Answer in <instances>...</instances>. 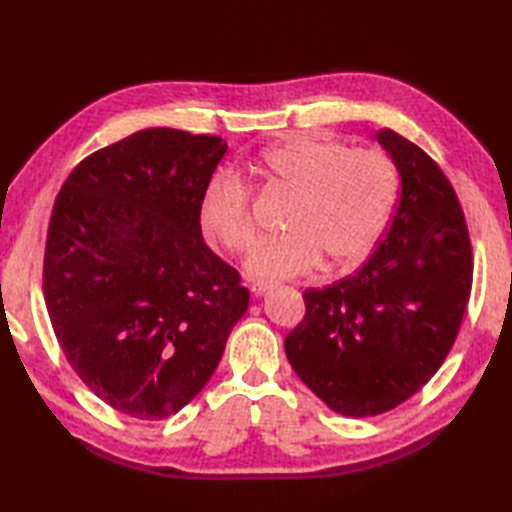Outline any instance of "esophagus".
I'll return each mask as SVG.
<instances>
[{"label":"esophagus","mask_w":512,"mask_h":512,"mask_svg":"<svg viewBox=\"0 0 512 512\" xmlns=\"http://www.w3.org/2000/svg\"><path fill=\"white\" fill-rule=\"evenodd\" d=\"M270 288H273V286H270V284H268V281H255V284H253V286H250V292H253V295H255V297H262V295H264V292H268Z\"/></svg>","instance_id":"obj_1"}]
</instances>
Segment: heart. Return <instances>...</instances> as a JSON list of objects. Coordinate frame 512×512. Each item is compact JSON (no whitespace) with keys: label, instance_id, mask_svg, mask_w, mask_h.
Here are the masks:
<instances>
[{"label":"heart","instance_id":"1","mask_svg":"<svg viewBox=\"0 0 512 512\" xmlns=\"http://www.w3.org/2000/svg\"><path fill=\"white\" fill-rule=\"evenodd\" d=\"M259 171L297 193L284 237L266 239L248 259L262 279L306 275L323 262L350 268L372 253L398 198L394 160L380 149H350L341 140L292 136L268 147ZM202 233L226 253L242 255L255 244V220L246 182L217 171L200 195Z\"/></svg>","mask_w":512,"mask_h":512}]
</instances>
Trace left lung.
<instances>
[{
  "instance_id": "8db88e82",
  "label": "left lung",
  "mask_w": 512,
  "mask_h": 512,
  "mask_svg": "<svg viewBox=\"0 0 512 512\" xmlns=\"http://www.w3.org/2000/svg\"><path fill=\"white\" fill-rule=\"evenodd\" d=\"M376 138L400 173L385 237L354 275L303 292L306 314L284 341L297 376L347 418L391 411L429 383L473 284L469 228L438 162L394 129Z\"/></svg>"
}]
</instances>
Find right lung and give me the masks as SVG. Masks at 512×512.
Instances as JSON below:
<instances>
[{
	"label": "right lung",
	"instance_id": "obj_1",
	"mask_svg": "<svg viewBox=\"0 0 512 512\" xmlns=\"http://www.w3.org/2000/svg\"><path fill=\"white\" fill-rule=\"evenodd\" d=\"M220 136L143 129L83 158L54 200L43 297L68 363L138 420L178 413L209 383L250 292L204 244L198 204Z\"/></svg>",
	"mask_w": 512,
	"mask_h": 512
}]
</instances>
